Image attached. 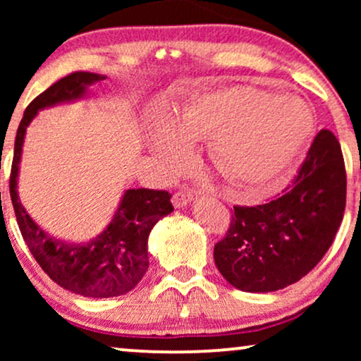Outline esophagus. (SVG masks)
Instances as JSON below:
<instances>
[{
  "label": "esophagus",
  "mask_w": 361,
  "mask_h": 361,
  "mask_svg": "<svg viewBox=\"0 0 361 361\" xmlns=\"http://www.w3.org/2000/svg\"><path fill=\"white\" fill-rule=\"evenodd\" d=\"M192 200V194L189 190H180V192H176L174 195H172V204H174L176 209H180V207H185L189 202Z\"/></svg>",
  "instance_id": "esophagus-1"
}]
</instances>
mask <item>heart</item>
I'll use <instances>...</instances> for the list:
<instances>
[{
	"instance_id": "heart-1",
	"label": "heart",
	"mask_w": 361,
	"mask_h": 361,
	"mask_svg": "<svg viewBox=\"0 0 361 361\" xmlns=\"http://www.w3.org/2000/svg\"><path fill=\"white\" fill-rule=\"evenodd\" d=\"M312 130V111L295 93L226 87L176 106L152 135V149L172 171L185 162L184 142L207 141L210 169L233 187H263L293 164Z\"/></svg>"
}]
</instances>
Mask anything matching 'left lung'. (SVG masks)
<instances>
[{
    "mask_svg": "<svg viewBox=\"0 0 361 361\" xmlns=\"http://www.w3.org/2000/svg\"><path fill=\"white\" fill-rule=\"evenodd\" d=\"M347 174L334 133L320 130L293 182L274 200L233 207L214 248L221 276L245 293H273L312 271L342 224Z\"/></svg>",
    "mask_w": 361,
    "mask_h": 361,
    "instance_id": "8db88e82",
    "label": "left lung"
}]
</instances>
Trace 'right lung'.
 Listing matches in <instances>:
<instances>
[{
  "label": "right lung",
  "instance_id": "add662e5",
  "mask_svg": "<svg viewBox=\"0 0 361 361\" xmlns=\"http://www.w3.org/2000/svg\"><path fill=\"white\" fill-rule=\"evenodd\" d=\"M105 78L92 72H73L29 103L16 133L9 177V194L19 230L44 273L63 289L97 299L130 293L142 279L149 268L147 238L152 226L174 210L172 195L167 190L128 189L100 235L87 243H67L52 238L24 210L18 197V172L26 128L37 111L57 103L78 100L85 97L88 87Z\"/></svg>",
  "mask_w": 361,
  "mask_h": 361
}]
</instances>
